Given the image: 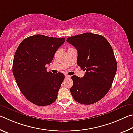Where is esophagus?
<instances>
[{
  "label": "esophagus",
  "instance_id": "34e87169",
  "mask_svg": "<svg viewBox=\"0 0 133 133\" xmlns=\"http://www.w3.org/2000/svg\"><path fill=\"white\" fill-rule=\"evenodd\" d=\"M65 78H71V76H69L68 75H65Z\"/></svg>",
  "mask_w": 133,
  "mask_h": 133
}]
</instances>
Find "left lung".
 Segmentation results:
<instances>
[{"instance_id":"1","label":"left lung","mask_w":133,"mask_h":133,"mask_svg":"<svg viewBox=\"0 0 133 133\" xmlns=\"http://www.w3.org/2000/svg\"><path fill=\"white\" fill-rule=\"evenodd\" d=\"M66 41L77 50L78 65L86 71L83 78L71 77L72 96L81 104L96 103L108 94L117 71L112 47L103 36L91 32L68 37Z\"/></svg>"}]
</instances>
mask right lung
I'll list each match as a JSON object with an SVG mask.
<instances>
[{
    "mask_svg": "<svg viewBox=\"0 0 133 133\" xmlns=\"http://www.w3.org/2000/svg\"><path fill=\"white\" fill-rule=\"evenodd\" d=\"M65 40V38L34 35L23 39L16 51L13 75L21 92L36 105H50L57 99L65 76L61 72H48L45 66L52 61Z\"/></svg>",
    "mask_w": 133,
    "mask_h": 133,
    "instance_id": "right-lung-1",
    "label": "right lung"
}]
</instances>
